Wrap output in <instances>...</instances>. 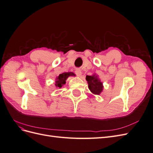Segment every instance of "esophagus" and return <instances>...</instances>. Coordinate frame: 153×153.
Here are the masks:
<instances>
[{
	"instance_id": "34e87169",
	"label": "esophagus",
	"mask_w": 153,
	"mask_h": 153,
	"mask_svg": "<svg viewBox=\"0 0 153 153\" xmlns=\"http://www.w3.org/2000/svg\"><path fill=\"white\" fill-rule=\"evenodd\" d=\"M75 73H76V75L78 76H80L82 75V71L80 69H75Z\"/></svg>"
}]
</instances>
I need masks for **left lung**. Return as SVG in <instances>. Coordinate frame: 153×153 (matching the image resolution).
Returning a JSON list of instances; mask_svg holds the SVG:
<instances>
[{"label": "left lung", "instance_id": "1", "mask_svg": "<svg viewBox=\"0 0 153 153\" xmlns=\"http://www.w3.org/2000/svg\"><path fill=\"white\" fill-rule=\"evenodd\" d=\"M86 80L88 83L89 90L94 94L99 95L103 90V84L99 78L95 75L86 76Z\"/></svg>", "mask_w": 153, "mask_h": 153}]
</instances>
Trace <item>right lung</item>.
<instances>
[{
	"label": "right lung",
	"mask_w": 153,
	"mask_h": 153,
	"mask_svg": "<svg viewBox=\"0 0 153 153\" xmlns=\"http://www.w3.org/2000/svg\"><path fill=\"white\" fill-rule=\"evenodd\" d=\"M69 76H75V74L71 72L63 73L62 74H60L59 76L57 78V81L55 85L59 88L62 87V86L64 84H66V80Z\"/></svg>",
	"instance_id": "1"
}]
</instances>
